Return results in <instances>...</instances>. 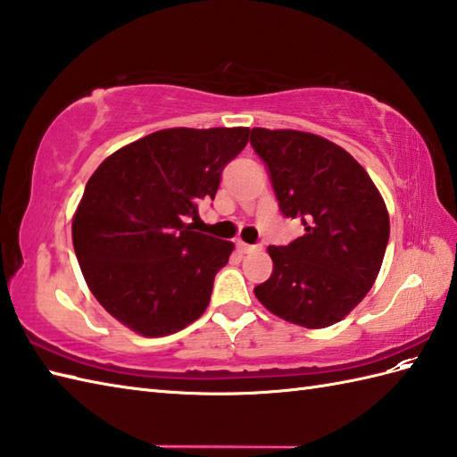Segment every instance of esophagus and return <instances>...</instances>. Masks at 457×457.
Returning <instances> with one entry per match:
<instances>
[{
    "instance_id": "1",
    "label": "esophagus",
    "mask_w": 457,
    "mask_h": 457,
    "mask_svg": "<svg viewBox=\"0 0 457 457\" xmlns=\"http://www.w3.org/2000/svg\"><path fill=\"white\" fill-rule=\"evenodd\" d=\"M237 247L241 253H259V251L263 249V245H249V244H244V241H239Z\"/></svg>"
}]
</instances>
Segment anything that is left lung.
I'll list each match as a JSON object with an SVG mask.
<instances>
[{
  "instance_id": "left-lung-1",
  "label": "left lung",
  "mask_w": 457,
  "mask_h": 457,
  "mask_svg": "<svg viewBox=\"0 0 457 457\" xmlns=\"http://www.w3.org/2000/svg\"><path fill=\"white\" fill-rule=\"evenodd\" d=\"M278 208L306 234L269 247L273 275L255 296L290 324L318 329L361 303L389 244V212L365 169L345 149L295 129H251Z\"/></svg>"
}]
</instances>
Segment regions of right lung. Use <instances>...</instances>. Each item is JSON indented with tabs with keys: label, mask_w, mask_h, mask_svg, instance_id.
Returning a JSON list of instances; mask_svg holds the SVG:
<instances>
[{
	"label": "right lung",
	"mask_w": 457,
	"mask_h": 457,
	"mask_svg": "<svg viewBox=\"0 0 457 457\" xmlns=\"http://www.w3.org/2000/svg\"><path fill=\"white\" fill-rule=\"evenodd\" d=\"M247 141L249 128L162 129L96 169L72 244L92 295L118 322L159 337L204 314L234 244L194 231L190 220Z\"/></svg>",
	"instance_id": "add662e5"
}]
</instances>
